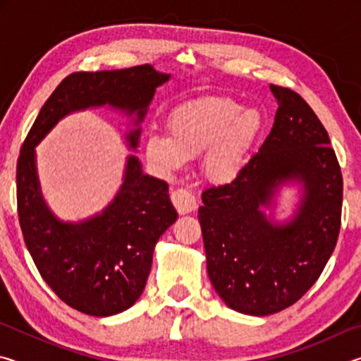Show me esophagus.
<instances>
[{
    "label": "esophagus",
    "instance_id": "34e87169",
    "mask_svg": "<svg viewBox=\"0 0 361 361\" xmlns=\"http://www.w3.org/2000/svg\"><path fill=\"white\" fill-rule=\"evenodd\" d=\"M170 197H172V202L176 207V210L181 215H186V213L192 212L195 209V199L194 195L188 191L186 188H176L175 191H172L170 194Z\"/></svg>",
    "mask_w": 361,
    "mask_h": 361
}]
</instances>
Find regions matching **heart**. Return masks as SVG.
I'll use <instances>...</instances> for the list:
<instances>
[{"label": "heart", "mask_w": 361, "mask_h": 361, "mask_svg": "<svg viewBox=\"0 0 361 361\" xmlns=\"http://www.w3.org/2000/svg\"><path fill=\"white\" fill-rule=\"evenodd\" d=\"M261 122L253 108L242 109L224 97H204L175 108L167 119L169 137H149L146 154L167 172L204 154V175L224 185L239 175Z\"/></svg>", "instance_id": "b5f03b06"}]
</instances>
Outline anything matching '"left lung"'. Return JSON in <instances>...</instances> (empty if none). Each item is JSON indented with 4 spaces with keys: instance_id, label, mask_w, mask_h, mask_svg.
Segmentation results:
<instances>
[{
    "instance_id": "8db88e82",
    "label": "left lung",
    "mask_w": 361,
    "mask_h": 361,
    "mask_svg": "<svg viewBox=\"0 0 361 361\" xmlns=\"http://www.w3.org/2000/svg\"><path fill=\"white\" fill-rule=\"evenodd\" d=\"M279 102L272 130L228 185L207 188L199 209L213 288L237 312L271 315L299 301L325 269L341 229V167L325 127L301 95L271 84ZM305 181L291 224L260 212L275 186Z\"/></svg>"
}]
</instances>
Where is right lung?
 Instances as JSON below:
<instances>
[{
    "instance_id": "right-lung-1",
    "label": "right lung",
    "mask_w": 361,
    "mask_h": 361,
    "mask_svg": "<svg viewBox=\"0 0 361 361\" xmlns=\"http://www.w3.org/2000/svg\"><path fill=\"white\" fill-rule=\"evenodd\" d=\"M170 75L151 65L113 71H78L66 76L42 105L17 159V213L23 240L52 291L79 312L108 317L135 304L148 280L152 252L178 213L164 180L143 175L135 156L111 205L92 219L60 223L41 197L35 146L75 109L108 105L143 119L157 85ZM140 129L129 133L137 148Z\"/></svg>"
}]
</instances>
